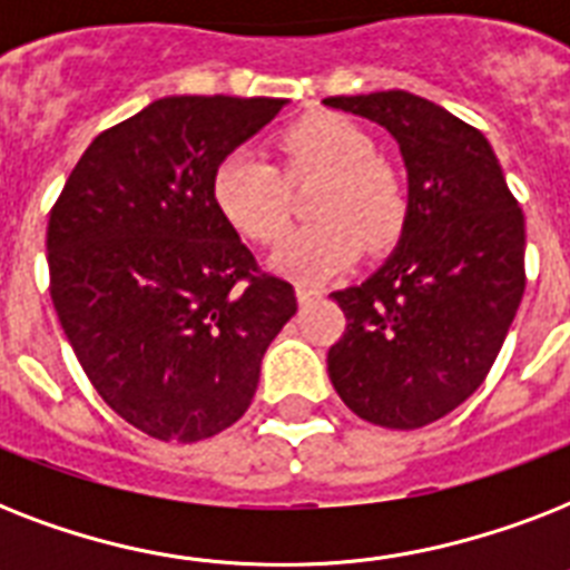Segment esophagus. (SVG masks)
Here are the masks:
<instances>
[{
    "label": "esophagus",
    "instance_id": "1",
    "mask_svg": "<svg viewBox=\"0 0 570 570\" xmlns=\"http://www.w3.org/2000/svg\"><path fill=\"white\" fill-rule=\"evenodd\" d=\"M295 295H298V304H311L316 302V298H322V289H316V286L311 284H298L295 286Z\"/></svg>",
    "mask_w": 570,
    "mask_h": 570
}]
</instances>
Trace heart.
Instances as JSON below:
<instances>
[{
    "label": "heart",
    "mask_w": 570,
    "mask_h": 570,
    "mask_svg": "<svg viewBox=\"0 0 570 570\" xmlns=\"http://www.w3.org/2000/svg\"><path fill=\"white\" fill-rule=\"evenodd\" d=\"M284 174L263 156L233 150L215 165L209 195L242 239L272 245L289 222L286 180L322 177L311 215L320 222L289 233L275 250V268L298 281L337 275L370 245L387 250L405 233V177L375 156L373 138L340 115H307L277 138Z\"/></svg>",
    "instance_id": "heart-1"
}]
</instances>
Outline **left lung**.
I'll return each mask as SVG.
<instances>
[{
    "label": "left lung",
    "mask_w": 570,
    "mask_h": 570,
    "mask_svg": "<svg viewBox=\"0 0 570 570\" xmlns=\"http://www.w3.org/2000/svg\"><path fill=\"white\" fill-rule=\"evenodd\" d=\"M399 141L407 224L364 284L334 293L346 313L328 375L361 420L420 429L485 381L521 304L527 227L488 138L407 91L328 97Z\"/></svg>",
    "instance_id": "8db88e82"
}]
</instances>
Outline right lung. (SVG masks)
I'll return each mask as SVG.
<instances>
[{"label": "right lung", "instance_id": "obj_1", "mask_svg": "<svg viewBox=\"0 0 570 570\" xmlns=\"http://www.w3.org/2000/svg\"><path fill=\"white\" fill-rule=\"evenodd\" d=\"M284 102H150L94 138L49 213L58 322L102 402L156 441L195 443L236 423L298 307L209 195L215 165Z\"/></svg>", "mask_w": 570, "mask_h": 570}]
</instances>
